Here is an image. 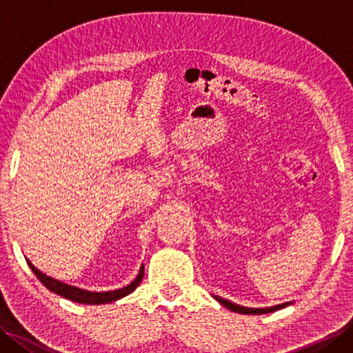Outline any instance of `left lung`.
<instances>
[{
    "label": "left lung",
    "mask_w": 353,
    "mask_h": 353,
    "mask_svg": "<svg viewBox=\"0 0 353 353\" xmlns=\"http://www.w3.org/2000/svg\"><path fill=\"white\" fill-rule=\"evenodd\" d=\"M216 302H220L223 306H226L228 310L234 311V312H238V314H253V316H261V314H268V312H273V311H277V310H282L285 308V306H288L291 302H285L282 305H276V306H270V308H245V306H239L236 303H232L229 301H226V299H221L219 296H215Z\"/></svg>",
    "instance_id": "left-lung-1"
}]
</instances>
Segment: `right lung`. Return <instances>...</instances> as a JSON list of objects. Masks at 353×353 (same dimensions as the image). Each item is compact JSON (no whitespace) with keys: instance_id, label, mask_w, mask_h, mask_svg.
Instances as JSON below:
<instances>
[{"instance_id":"1","label":"right lung","mask_w":353,"mask_h":353,"mask_svg":"<svg viewBox=\"0 0 353 353\" xmlns=\"http://www.w3.org/2000/svg\"><path fill=\"white\" fill-rule=\"evenodd\" d=\"M27 264L30 265V268L33 270V273L37 276V279H39L50 291L56 292V294L62 296L65 299H68V301L77 302V303H86V305H100V303L115 302V301H118V299L130 294V292L141 283L142 277H144V265H142L139 270V274L137 276V279H133V282H130L127 287L115 290V291L95 292V291H86V290H81L77 287H72V285H68V283L61 282L57 279H52V277L43 274L41 270H37L28 259H27Z\"/></svg>"}]
</instances>
